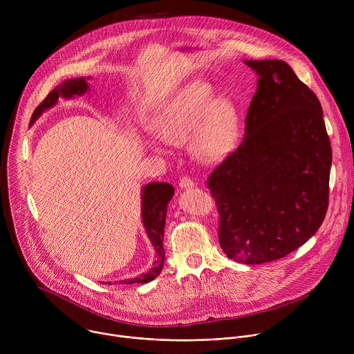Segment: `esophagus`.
I'll return each mask as SVG.
<instances>
[{"instance_id": "obj_1", "label": "esophagus", "mask_w": 354, "mask_h": 354, "mask_svg": "<svg viewBox=\"0 0 354 354\" xmlns=\"http://www.w3.org/2000/svg\"><path fill=\"white\" fill-rule=\"evenodd\" d=\"M179 186L183 189V187H192L194 186V182L193 179H190L189 176H182L180 180H179Z\"/></svg>"}]
</instances>
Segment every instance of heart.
<instances>
[{"label":"heart","mask_w":354,"mask_h":354,"mask_svg":"<svg viewBox=\"0 0 354 354\" xmlns=\"http://www.w3.org/2000/svg\"><path fill=\"white\" fill-rule=\"evenodd\" d=\"M158 137L168 144H182L192 134L193 153L216 161L232 148L238 131V113L228 99H217L210 84L193 82L175 95L156 120ZM151 147L158 149L157 144Z\"/></svg>","instance_id":"b5f03b06"}]
</instances>
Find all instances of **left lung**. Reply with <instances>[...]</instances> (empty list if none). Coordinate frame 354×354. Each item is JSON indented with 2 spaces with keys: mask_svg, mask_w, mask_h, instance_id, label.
I'll return each mask as SVG.
<instances>
[{
  "mask_svg": "<svg viewBox=\"0 0 354 354\" xmlns=\"http://www.w3.org/2000/svg\"><path fill=\"white\" fill-rule=\"evenodd\" d=\"M245 63L259 75L246 134L207 187L227 258L259 265L291 254L324 223L332 148L319 99L286 62Z\"/></svg>",
  "mask_w": 354,
  "mask_h": 354,
  "instance_id": "obj_1",
  "label": "left lung"
}]
</instances>
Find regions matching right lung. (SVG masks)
Segmentation results:
<instances>
[{
	"instance_id": "1",
	"label": "right lung",
	"mask_w": 354,
	"mask_h": 354,
	"mask_svg": "<svg viewBox=\"0 0 354 354\" xmlns=\"http://www.w3.org/2000/svg\"><path fill=\"white\" fill-rule=\"evenodd\" d=\"M88 89V84L84 78H73L68 81H64L62 85L55 88L52 92L43 99V102L35 109L30 123H33L46 109L52 108L59 96L71 97L74 95H81ZM175 193V189L169 183H149L142 189V221L144 227L147 230V235L149 236L151 242L154 245V249L157 252V263L153 269H149L148 273L130 279V280H122L120 284H133V283H148L154 280L162 270L164 259H165V250L162 246V238H164V227H165V217H167V207L169 200L172 198Z\"/></svg>"
}]
</instances>
